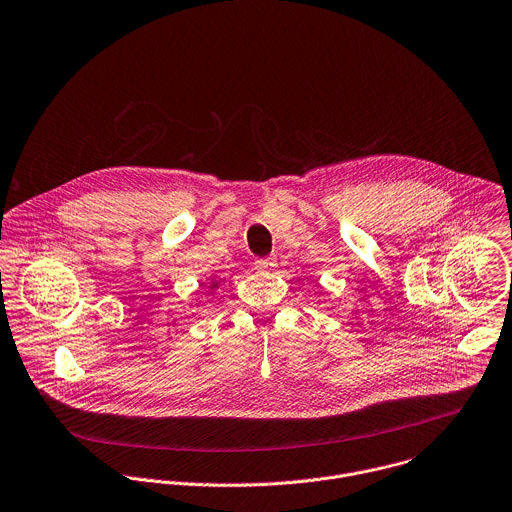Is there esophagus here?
I'll list each match as a JSON object with an SVG mask.
<instances>
[{"label":"esophagus","mask_w":512,"mask_h":512,"mask_svg":"<svg viewBox=\"0 0 512 512\" xmlns=\"http://www.w3.org/2000/svg\"><path fill=\"white\" fill-rule=\"evenodd\" d=\"M276 268V262L272 258H266V260H256V270L258 272H274Z\"/></svg>","instance_id":"esophagus-1"}]
</instances>
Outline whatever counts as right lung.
I'll use <instances>...</instances> for the list:
<instances>
[{"mask_svg":"<svg viewBox=\"0 0 512 512\" xmlns=\"http://www.w3.org/2000/svg\"><path fill=\"white\" fill-rule=\"evenodd\" d=\"M218 286H220V280H216V278H212V280H210V286H208V290H210V292H208V296H210V294H214V292H216V288H218Z\"/></svg>","mask_w":512,"mask_h":512,"instance_id":"right-lung-1","label":"right lung"}]
</instances>
